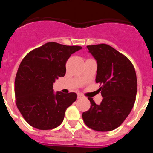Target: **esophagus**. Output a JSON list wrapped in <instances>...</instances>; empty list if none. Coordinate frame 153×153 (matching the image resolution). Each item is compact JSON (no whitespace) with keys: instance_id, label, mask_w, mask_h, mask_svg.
<instances>
[{"instance_id":"34e87169","label":"esophagus","mask_w":153,"mask_h":153,"mask_svg":"<svg viewBox=\"0 0 153 153\" xmlns=\"http://www.w3.org/2000/svg\"><path fill=\"white\" fill-rule=\"evenodd\" d=\"M82 97H83V95H82V94H80V93H79V94H78V98H82Z\"/></svg>"}]
</instances>
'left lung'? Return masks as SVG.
<instances>
[{
  "instance_id": "8db88e82",
  "label": "left lung",
  "mask_w": 153,
  "mask_h": 153,
  "mask_svg": "<svg viewBox=\"0 0 153 153\" xmlns=\"http://www.w3.org/2000/svg\"><path fill=\"white\" fill-rule=\"evenodd\" d=\"M97 60L96 83H100V104L90 101V109L82 114L85 124L99 132L117 129L132 110L137 93V79L130 60L107 44L86 46Z\"/></svg>"
}]
</instances>
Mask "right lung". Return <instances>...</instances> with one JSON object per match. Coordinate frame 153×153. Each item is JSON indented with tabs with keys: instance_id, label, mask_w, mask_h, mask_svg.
Returning a JSON list of instances; mask_svg holds the SVG:
<instances>
[{
	"instance_id": "right-lung-1",
	"label": "right lung",
	"mask_w": 153,
	"mask_h": 153,
	"mask_svg": "<svg viewBox=\"0 0 153 153\" xmlns=\"http://www.w3.org/2000/svg\"><path fill=\"white\" fill-rule=\"evenodd\" d=\"M82 49L49 42L33 50L19 66L14 83L16 104L24 120L36 129L47 130L60 126L66 109L75 102L76 93H54L53 85L66 74L71 54Z\"/></svg>"
}]
</instances>
